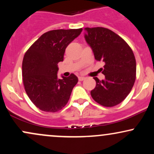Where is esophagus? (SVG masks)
<instances>
[{"label":"esophagus","mask_w":154,"mask_h":154,"mask_svg":"<svg viewBox=\"0 0 154 154\" xmlns=\"http://www.w3.org/2000/svg\"><path fill=\"white\" fill-rule=\"evenodd\" d=\"M86 79V77H82V76H80V77H78V79L79 81H83V80H85V79Z\"/></svg>","instance_id":"1"}]
</instances>
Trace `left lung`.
Segmentation results:
<instances>
[{"label": "left lung", "mask_w": 154, "mask_h": 154, "mask_svg": "<svg viewBox=\"0 0 154 154\" xmlns=\"http://www.w3.org/2000/svg\"><path fill=\"white\" fill-rule=\"evenodd\" d=\"M86 41L95 59L104 63V80L94 77L96 85L91 94L95 102L106 107L118 105L131 91L136 78V61L133 51L125 40L111 29L86 27Z\"/></svg>", "instance_id": "obj_1"}]
</instances>
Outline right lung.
Instances as JSON below:
<instances>
[{
    "mask_svg": "<svg viewBox=\"0 0 154 154\" xmlns=\"http://www.w3.org/2000/svg\"><path fill=\"white\" fill-rule=\"evenodd\" d=\"M82 31V28L48 31L26 51L22 61L23 84L29 99L40 110L56 112L68 103L78 78L71 74L59 79L58 63L63 61L66 47Z\"/></svg>",
    "mask_w": 154,
    "mask_h": 154,
    "instance_id": "right-lung-1",
    "label": "right lung"
}]
</instances>
